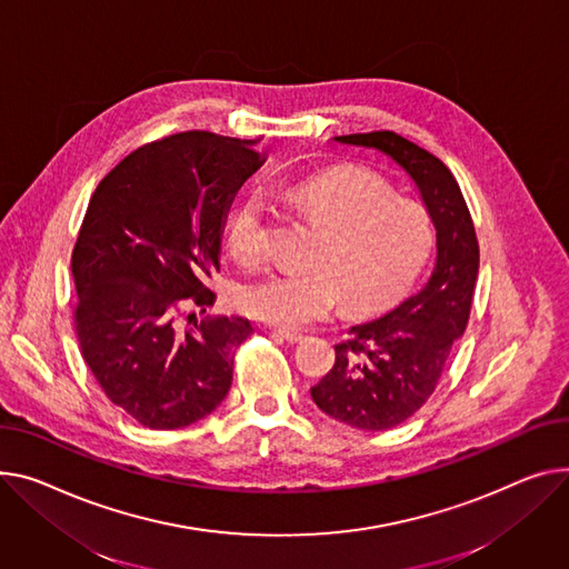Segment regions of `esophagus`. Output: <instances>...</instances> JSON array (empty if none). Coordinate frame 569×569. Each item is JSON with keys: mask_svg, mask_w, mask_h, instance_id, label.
Segmentation results:
<instances>
[{"mask_svg": "<svg viewBox=\"0 0 569 569\" xmlns=\"http://www.w3.org/2000/svg\"><path fill=\"white\" fill-rule=\"evenodd\" d=\"M272 336H277L281 340H288V343H299V340L305 338L299 331H290V329H272Z\"/></svg>", "mask_w": 569, "mask_h": 569, "instance_id": "1", "label": "esophagus"}]
</instances>
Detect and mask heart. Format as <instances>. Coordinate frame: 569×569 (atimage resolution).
<instances>
[{"label":"heart","instance_id":"heart-1","mask_svg":"<svg viewBox=\"0 0 569 569\" xmlns=\"http://www.w3.org/2000/svg\"><path fill=\"white\" fill-rule=\"evenodd\" d=\"M274 197L320 226L311 270H274L242 283L236 307L264 325L297 329L329 318L346 297L350 311L382 309L402 297L423 272L435 247L423 206L393 199L382 178L363 169H331L290 184ZM223 240L242 262L270 247V210L258 192L233 201Z\"/></svg>","mask_w":569,"mask_h":569}]
</instances>
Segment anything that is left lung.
<instances>
[{
  "label": "left lung",
  "instance_id": "left-lung-1",
  "mask_svg": "<svg viewBox=\"0 0 569 569\" xmlns=\"http://www.w3.org/2000/svg\"><path fill=\"white\" fill-rule=\"evenodd\" d=\"M377 148L419 187L437 229V264L426 288L336 346V363L311 389L331 419L359 430H389L419 411L435 393L456 340L465 333L478 277V238L462 189L426 148L391 132L336 137Z\"/></svg>",
  "mask_w": 569,
  "mask_h": 569
}]
</instances>
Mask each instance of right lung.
Instances as JSON below:
<instances>
[{
	"instance_id": "obj_1",
	"label": "right lung",
	"mask_w": 569,
	"mask_h": 569,
	"mask_svg": "<svg viewBox=\"0 0 569 569\" xmlns=\"http://www.w3.org/2000/svg\"><path fill=\"white\" fill-rule=\"evenodd\" d=\"M251 143L206 130L143 143L89 201L70 260L74 333L104 396L143 428L192 426L231 389L249 320L178 322L212 307L226 212L262 164Z\"/></svg>"
}]
</instances>
